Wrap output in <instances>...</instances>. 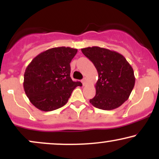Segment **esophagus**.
<instances>
[{
  "label": "esophagus",
  "mask_w": 159,
  "mask_h": 159,
  "mask_svg": "<svg viewBox=\"0 0 159 159\" xmlns=\"http://www.w3.org/2000/svg\"><path fill=\"white\" fill-rule=\"evenodd\" d=\"M81 82H82V84L84 86L85 84H86V78H83V79L81 80Z\"/></svg>",
  "instance_id": "34e87169"
}]
</instances>
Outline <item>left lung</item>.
Returning a JSON list of instances; mask_svg holds the SVG:
<instances>
[{"mask_svg": "<svg viewBox=\"0 0 159 159\" xmlns=\"http://www.w3.org/2000/svg\"><path fill=\"white\" fill-rule=\"evenodd\" d=\"M81 52L92 61L98 75L96 96L90 102L102 110L117 108L129 98L134 88L135 78L132 67L114 51L93 46L82 48Z\"/></svg>", "mask_w": 159, "mask_h": 159, "instance_id": "8db88e82", "label": "left lung"}]
</instances>
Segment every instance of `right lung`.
<instances>
[{"instance_id": "obj_1", "label": "right lung", "mask_w": 159, "mask_h": 159, "mask_svg": "<svg viewBox=\"0 0 159 159\" xmlns=\"http://www.w3.org/2000/svg\"><path fill=\"white\" fill-rule=\"evenodd\" d=\"M77 52L69 47L53 48L40 53L27 66L24 89L38 109L51 111L63 107L74 89L82 86L70 77V63Z\"/></svg>"}]
</instances>
